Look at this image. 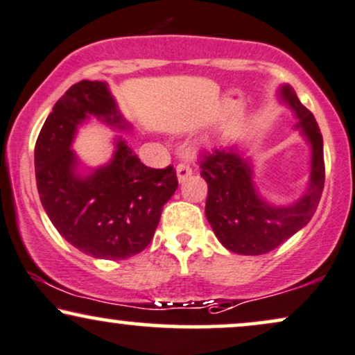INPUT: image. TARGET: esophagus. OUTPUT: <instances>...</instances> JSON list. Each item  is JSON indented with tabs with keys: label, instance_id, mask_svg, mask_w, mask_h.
<instances>
[{
	"label": "esophagus",
	"instance_id": "1",
	"mask_svg": "<svg viewBox=\"0 0 355 355\" xmlns=\"http://www.w3.org/2000/svg\"><path fill=\"white\" fill-rule=\"evenodd\" d=\"M191 175V168H190V165H187V164H180L177 166V178H178V182H185L187 178H189Z\"/></svg>",
	"mask_w": 355,
	"mask_h": 355
}]
</instances>
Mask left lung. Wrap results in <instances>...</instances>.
Masks as SVG:
<instances>
[{
	"label": "left lung",
	"instance_id": "obj_1",
	"mask_svg": "<svg viewBox=\"0 0 355 355\" xmlns=\"http://www.w3.org/2000/svg\"><path fill=\"white\" fill-rule=\"evenodd\" d=\"M277 97L293 110L302 139L311 147L309 180L300 198L276 205L259 193L250 157L238 144L218 148L200 164L208 183L205 215L218 241L238 254L270 253L313 218L324 189L322 135L314 115L307 110L291 85L283 84Z\"/></svg>",
	"mask_w": 355,
	"mask_h": 355
}]
</instances>
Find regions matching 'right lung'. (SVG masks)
Instances as JSON below:
<instances>
[{
	"instance_id": "obj_1",
	"label": "right lung",
	"mask_w": 355,
	"mask_h": 355,
	"mask_svg": "<svg viewBox=\"0 0 355 355\" xmlns=\"http://www.w3.org/2000/svg\"><path fill=\"white\" fill-rule=\"evenodd\" d=\"M96 119L117 132L130 123L102 80H80L54 104L34 147L40 198L59 234L99 259H127L144 251L159 226L162 208L177 190L173 166L150 168L122 135L107 164L84 165L72 150L80 125Z\"/></svg>"
}]
</instances>
